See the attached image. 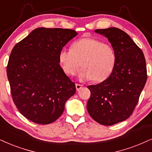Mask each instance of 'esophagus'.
<instances>
[{
    "label": "esophagus",
    "instance_id": "obj_1",
    "mask_svg": "<svg viewBox=\"0 0 152 152\" xmlns=\"http://www.w3.org/2000/svg\"><path fill=\"white\" fill-rule=\"evenodd\" d=\"M82 87H83L82 85H80V84H76V89L77 91H78L80 89H81Z\"/></svg>",
    "mask_w": 152,
    "mask_h": 152
}]
</instances>
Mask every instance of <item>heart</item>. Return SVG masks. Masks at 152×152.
Listing matches in <instances>:
<instances>
[{
	"label": "heart",
	"mask_w": 152,
	"mask_h": 152,
	"mask_svg": "<svg viewBox=\"0 0 152 152\" xmlns=\"http://www.w3.org/2000/svg\"><path fill=\"white\" fill-rule=\"evenodd\" d=\"M59 60L66 74L73 76L81 66L79 78L83 80L103 81L114 68L116 55L110 45L95 38H83L75 42L72 49H62Z\"/></svg>",
	"instance_id": "obj_1"
}]
</instances>
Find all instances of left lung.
<instances>
[{"mask_svg": "<svg viewBox=\"0 0 152 152\" xmlns=\"http://www.w3.org/2000/svg\"><path fill=\"white\" fill-rule=\"evenodd\" d=\"M106 37L116 55L114 68L100 83L88 86L90 116L104 126H112L132 114L147 81L144 54L126 32L116 27L96 29Z\"/></svg>", "mask_w": 152, "mask_h": 152, "instance_id": "1", "label": "left lung"}]
</instances>
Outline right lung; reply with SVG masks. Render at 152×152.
<instances>
[{
    "mask_svg": "<svg viewBox=\"0 0 152 152\" xmlns=\"http://www.w3.org/2000/svg\"><path fill=\"white\" fill-rule=\"evenodd\" d=\"M77 35L72 29L37 28L13 48L7 76L15 104L28 120L54 122L76 93L75 83L59 66V54Z\"/></svg>",
    "mask_w": 152,
    "mask_h": 152,
    "instance_id": "right-lung-1",
    "label": "right lung"
}]
</instances>
